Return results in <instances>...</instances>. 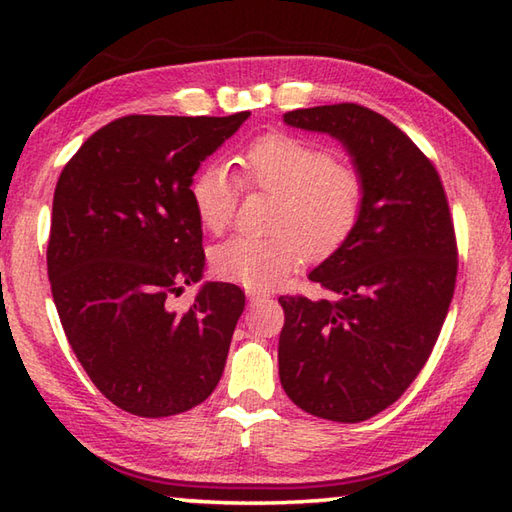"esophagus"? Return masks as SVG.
I'll use <instances>...</instances> for the list:
<instances>
[{"instance_id":"1","label":"esophagus","mask_w":512,"mask_h":512,"mask_svg":"<svg viewBox=\"0 0 512 512\" xmlns=\"http://www.w3.org/2000/svg\"><path fill=\"white\" fill-rule=\"evenodd\" d=\"M246 293H248V298H250V302H259V300H264V298H268V293H266V291H259V289H248Z\"/></svg>"}]
</instances>
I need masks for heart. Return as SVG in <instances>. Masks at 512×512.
I'll list each match as a JSON object with an SVG mask.
<instances>
[{
	"mask_svg": "<svg viewBox=\"0 0 512 512\" xmlns=\"http://www.w3.org/2000/svg\"><path fill=\"white\" fill-rule=\"evenodd\" d=\"M239 167L250 189L280 198L273 216L277 235H239L216 246L212 266L223 280L250 289L273 287L309 257H332L352 237L366 198L357 164L318 142L273 131L246 146ZM241 189V180L225 164H205L196 173L189 194L205 230L219 235L228 228Z\"/></svg>",
	"mask_w": 512,
	"mask_h": 512,
	"instance_id": "obj_1",
	"label": "heart"
}]
</instances>
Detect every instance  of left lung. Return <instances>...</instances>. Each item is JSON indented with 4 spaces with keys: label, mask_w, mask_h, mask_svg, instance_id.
<instances>
[{
    "label": "left lung",
    "mask_w": 512,
    "mask_h": 512,
    "mask_svg": "<svg viewBox=\"0 0 512 512\" xmlns=\"http://www.w3.org/2000/svg\"><path fill=\"white\" fill-rule=\"evenodd\" d=\"M284 121L341 140L366 198L352 237L309 273L332 298H280V381L302 411L361 422L400 400L438 341L456 287L454 221L433 162L379 112L334 103Z\"/></svg>",
    "instance_id": "left-lung-1"
}]
</instances>
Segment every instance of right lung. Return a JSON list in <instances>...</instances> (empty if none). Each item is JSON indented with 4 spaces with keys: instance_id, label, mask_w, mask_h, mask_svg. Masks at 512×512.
<instances>
[{
    "instance_id": "right-lung-1",
    "label": "right lung",
    "mask_w": 512,
    "mask_h": 512,
    "mask_svg": "<svg viewBox=\"0 0 512 512\" xmlns=\"http://www.w3.org/2000/svg\"><path fill=\"white\" fill-rule=\"evenodd\" d=\"M248 115L119 117L56 183L47 273L60 323L92 384L140 418L194 409L223 375L244 291L207 282L183 314L169 298L205 266L192 176Z\"/></svg>"
}]
</instances>
